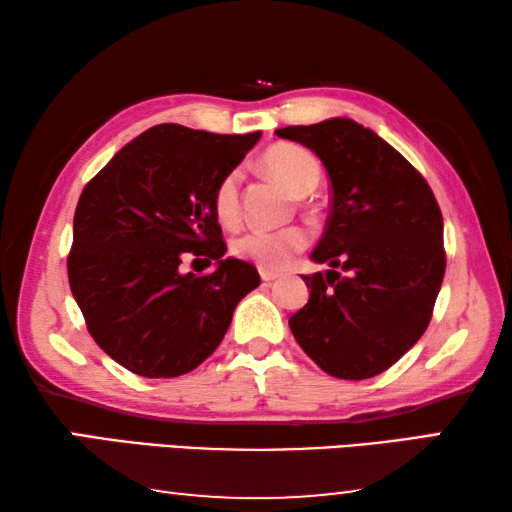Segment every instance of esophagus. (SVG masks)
I'll return each instance as SVG.
<instances>
[{
    "mask_svg": "<svg viewBox=\"0 0 512 512\" xmlns=\"http://www.w3.org/2000/svg\"><path fill=\"white\" fill-rule=\"evenodd\" d=\"M259 275H262V280H264V282H275L277 277H280V273L268 271V268H259Z\"/></svg>",
    "mask_w": 512,
    "mask_h": 512,
    "instance_id": "obj_1",
    "label": "esophagus"
}]
</instances>
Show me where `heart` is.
<instances>
[{"mask_svg":"<svg viewBox=\"0 0 512 512\" xmlns=\"http://www.w3.org/2000/svg\"><path fill=\"white\" fill-rule=\"evenodd\" d=\"M264 167L280 178L291 192L305 196L314 192L320 183V164L307 149L296 144H275L264 153ZM239 185L241 171L232 169L221 178V183L214 189V214L223 225H237L241 219L239 203ZM309 232L302 225H289L280 230H248L232 244L235 255L257 266L277 271L291 264V259L302 253L309 246Z\"/></svg>","mask_w":512,"mask_h":512,"instance_id":"obj_1","label":"heart"}]
</instances>
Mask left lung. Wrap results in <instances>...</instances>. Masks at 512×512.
<instances>
[{
  "instance_id": "1",
  "label": "left lung",
  "mask_w": 512,
  "mask_h": 512,
  "mask_svg": "<svg viewBox=\"0 0 512 512\" xmlns=\"http://www.w3.org/2000/svg\"><path fill=\"white\" fill-rule=\"evenodd\" d=\"M275 133L314 151L332 185L323 239L311 253L332 271L302 275L309 302L289 327L327 375L370 379L409 352L431 320L445 277L438 201L400 151L357 121L334 117Z\"/></svg>"
}]
</instances>
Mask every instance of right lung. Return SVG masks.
Segmentation results:
<instances>
[{
	"label": "right lung",
	"mask_w": 512,
	"mask_h": 512,
	"mask_svg": "<svg viewBox=\"0 0 512 512\" xmlns=\"http://www.w3.org/2000/svg\"><path fill=\"white\" fill-rule=\"evenodd\" d=\"M262 133L216 135L160 124L126 144L88 185L74 214L69 287L99 348L142 377L192 372L219 348L239 300L259 287L223 259L214 189ZM196 256L207 276L179 268Z\"/></svg>",
	"instance_id": "1"
}]
</instances>
